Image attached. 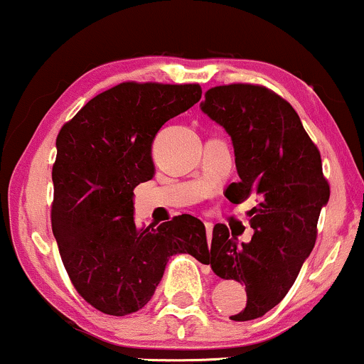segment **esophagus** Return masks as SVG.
Listing matches in <instances>:
<instances>
[{
  "mask_svg": "<svg viewBox=\"0 0 364 364\" xmlns=\"http://www.w3.org/2000/svg\"><path fill=\"white\" fill-rule=\"evenodd\" d=\"M203 224H205L207 237H208V240H210V237H212V228H214V225H212V223H207V220H205V223H203Z\"/></svg>",
  "mask_w": 364,
  "mask_h": 364,
  "instance_id": "obj_1",
  "label": "esophagus"
}]
</instances>
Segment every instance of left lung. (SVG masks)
Listing matches in <instances>:
<instances>
[{"mask_svg":"<svg viewBox=\"0 0 364 364\" xmlns=\"http://www.w3.org/2000/svg\"><path fill=\"white\" fill-rule=\"evenodd\" d=\"M200 107L232 140L240 181L225 191L229 202H258L248 212L252 241L237 245L228 225L215 224L208 263L220 279L246 286L245 310L231 320L260 318L282 301L315 246L330 196L320 150L291 104L262 85L214 87Z\"/></svg>","mask_w":364,"mask_h":364,"instance_id":"obj_1","label":"left lung"}]
</instances>
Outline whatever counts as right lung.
<instances>
[{
	"mask_svg": "<svg viewBox=\"0 0 364 364\" xmlns=\"http://www.w3.org/2000/svg\"><path fill=\"white\" fill-rule=\"evenodd\" d=\"M200 97L198 83L123 82L90 99L58 133L53 235L75 289L106 315L144 308L173 255L208 262L205 225L196 217L149 228L133 219V190L156 171L157 132Z\"/></svg>",
	"mask_w": 364,
	"mask_h": 364,
	"instance_id": "add662e5",
	"label": "right lung"
}]
</instances>
